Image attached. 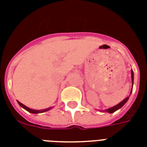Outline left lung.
Returning a JSON list of instances; mask_svg holds the SVG:
<instances>
[{"instance_id":"obj_1","label":"left lung","mask_w":147,"mask_h":147,"mask_svg":"<svg viewBox=\"0 0 147 147\" xmlns=\"http://www.w3.org/2000/svg\"><path fill=\"white\" fill-rule=\"evenodd\" d=\"M131 80H132V87H133V85H134V71H133V70H131ZM132 89H133V88H132ZM131 92H132V90H131V92H130V94H131ZM128 99H129V97H127V98H126L125 99H123L121 102L119 103L118 105H115V106H114V107H110V108L105 110V111H102V112H107V113H110V114L114 113V112H115L118 109H120L121 107H123V105H125V103L127 101Z\"/></svg>"}]
</instances>
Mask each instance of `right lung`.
<instances>
[{
    "instance_id": "obj_1",
    "label": "right lung",
    "mask_w": 147,
    "mask_h": 147,
    "mask_svg": "<svg viewBox=\"0 0 147 147\" xmlns=\"http://www.w3.org/2000/svg\"><path fill=\"white\" fill-rule=\"evenodd\" d=\"M17 102H18V104H19L20 107H22L23 108H24L25 110H26L27 111L30 112V113H32V114H39V113H43V112L48 111H49V110L53 108L52 107H49V108H47V109H45V110H33V109H30V108H29L28 107H26V106H25L24 105H23L22 103H20V101H18V100H17Z\"/></svg>"
}]
</instances>
